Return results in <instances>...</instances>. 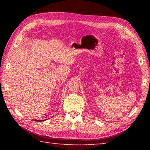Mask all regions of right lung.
Segmentation results:
<instances>
[{
	"label": "right lung",
	"mask_w": 150,
	"mask_h": 150,
	"mask_svg": "<svg viewBox=\"0 0 150 150\" xmlns=\"http://www.w3.org/2000/svg\"><path fill=\"white\" fill-rule=\"evenodd\" d=\"M36 120V119H35L34 120L35 121H37V122H41V121H44V120Z\"/></svg>",
	"instance_id": "add662e5"
}]
</instances>
